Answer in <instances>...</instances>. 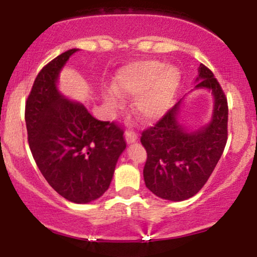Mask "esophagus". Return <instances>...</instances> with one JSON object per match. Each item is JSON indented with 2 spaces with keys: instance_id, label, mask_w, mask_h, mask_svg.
Segmentation results:
<instances>
[{
  "instance_id": "esophagus-1",
  "label": "esophagus",
  "mask_w": 257,
  "mask_h": 257,
  "mask_svg": "<svg viewBox=\"0 0 257 257\" xmlns=\"http://www.w3.org/2000/svg\"><path fill=\"white\" fill-rule=\"evenodd\" d=\"M124 135H125L126 143H128V144L135 143V141L138 140V134L134 131H132V129H128V131L125 132Z\"/></svg>"
}]
</instances>
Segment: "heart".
<instances>
[{"instance_id":"heart-1","label":"heart","mask_w":257,"mask_h":257,"mask_svg":"<svg viewBox=\"0 0 257 257\" xmlns=\"http://www.w3.org/2000/svg\"><path fill=\"white\" fill-rule=\"evenodd\" d=\"M180 75L174 67H166L158 60L133 63L117 73L114 88L129 96L140 95L135 110L144 119H155L163 114L179 88ZM105 100L110 106L118 105V95L108 91Z\"/></svg>"}]
</instances>
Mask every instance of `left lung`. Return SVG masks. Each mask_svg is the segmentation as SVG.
Instances as JSON below:
<instances>
[{
  "label": "left lung",
  "mask_w": 257,
  "mask_h": 257,
  "mask_svg": "<svg viewBox=\"0 0 257 257\" xmlns=\"http://www.w3.org/2000/svg\"><path fill=\"white\" fill-rule=\"evenodd\" d=\"M196 88H208L215 99L213 119L205 128L186 133L176 120L181 100L153 126L141 133L146 149V187L157 197L180 202L193 197L205 185L227 143L228 105L214 73L200 64Z\"/></svg>",
  "instance_id": "8db88e82"
}]
</instances>
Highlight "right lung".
Instances as JSON below:
<instances>
[{
    "instance_id": "1",
    "label": "right lung",
    "mask_w": 257,
    "mask_h": 257,
    "mask_svg": "<svg viewBox=\"0 0 257 257\" xmlns=\"http://www.w3.org/2000/svg\"><path fill=\"white\" fill-rule=\"evenodd\" d=\"M77 49L58 55L38 72L25 104L28 141L44 179L65 199L89 203L106 192L126 144L116 122L94 118L57 89L59 72Z\"/></svg>"
}]
</instances>
